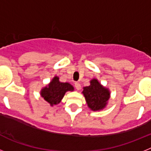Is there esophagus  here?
I'll return each mask as SVG.
<instances>
[{"mask_svg": "<svg viewBox=\"0 0 151 151\" xmlns=\"http://www.w3.org/2000/svg\"><path fill=\"white\" fill-rule=\"evenodd\" d=\"M75 87H76L77 90H80L81 89V85H80L79 82H75Z\"/></svg>", "mask_w": 151, "mask_h": 151, "instance_id": "34e87169", "label": "esophagus"}]
</instances>
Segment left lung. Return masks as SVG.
<instances>
[{
	"instance_id": "1",
	"label": "left lung",
	"mask_w": 151,
	"mask_h": 151,
	"mask_svg": "<svg viewBox=\"0 0 151 151\" xmlns=\"http://www.w3.org/2000/svg\"><path fill=\"white\" fill-rule=\"evenodd\" d=\"M90 83L89 86L84 88L82 91L88 106L94 111L101 110L105 107L110 98V91L95 78L92 79Z\"/></svg>"
}]
</instances>
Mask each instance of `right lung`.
I'll list each match as a JSON object with an SVG mask.
<instances>
[{
    "label": "right lung",
    "mask_w": 151,
    "mask_h": 151,
    "mask_svg": "<svg viewBox=\"0 0 151 151\" xmlns=\"http://www.w3.org/2000/svg\"><path fill=\"white\" fill-rule=\"evenodd\" d=\"M73 90L74 88L70 84L60 82L59 78L55 76L47 87L44 88L41 90V95L47 102L53 106L60 102L66 91Z\"/></svg>",
    "instance_id": "1"
}]
</instances>
